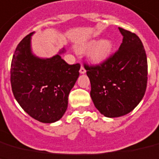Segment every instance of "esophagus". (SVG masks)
<instances>
[{
	"label": "esophagus",
	"instance_id": "1",
	"mask_svg": "<svg viewBox=\"0 0 159 159\" xmlns=\"http://www.w3.org/2000/svg\"><path fill=\"white\" fill-rule=\"evenodd\" d=\"M86 72L85 69H84V66H81L80 67V74H84Z\"/></svg>",
	"mask_w": 159,
	"mask_h": 159
}]
</instances>
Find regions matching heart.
<instances>
[{
    "label": "heart",
    "instance_id": "obj_1",
    "mask_svg": "<svg viewBox=\"0 0 159 159\" xmlns=\"http://www.w3.org/2000/svg\"><path fill=\"white\" fill-rule=\"evenodd\" d=\"M112 48L113 43L109 39H102L98 42L92 40L77 47V49L80 52H85L91 49L89 52V58L94 64H101L106 61L111 55Z\"/></svg>",
    "mask_w": 159,
    "mask_h": 159
}]
</instances>
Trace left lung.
<instances>
[{
	"mask_svg": "<svg viewBox=\"0 0 159 159\" xmlns=\"http://www.w3.org/2000/svg\"><path fill=\"white\" fill-rule=\"evenodd\" d=\"M122 43L117 52L95 66H86L95 107L107 117H119L134 110L147 87L148 64L141 40L119 28Z\"/></svg>",
	"mask_w": 159,
	"mask_h": 159,
	"instance_id": "obj_1",
	"label": "left lung"
}]
</instances>
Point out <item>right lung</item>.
Here are the masks:
<instances>
[{
	"instance_id": "right-lung-1",
	"label": "right lung",
	"mask_w": 159,
	"mask_h": 159,
	"mask_svg": "<svg viewBox=\"0 0 159 159\" xmlns=\"http://www.w3.org/2000/svg\"><path fill=\"white\" fill-rule=\"evenodd\" d=\"M25 37L14 53L11 83L15 99L31 117L43 123H53L63 116L68 96L80 73V65H69L59 53L50 58L33 54L31 36Z\"/></svg>"
}]
</instances>
